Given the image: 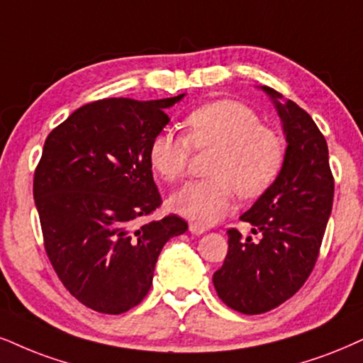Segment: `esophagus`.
<instances>
[{"label":"esophagus","mask_w":363,"mask_h":363,"mask_svg":"<svg viewBox=\"0 0 363 363\" xmlns=\"http://www.w3.org/2000/svg\"><path fill=\"white\" fill-rule=\"evenodd\" d=\"M189 230L191 232V234L200 235V234H203V232H205V227L202 225V223H199V222H191L190 225H189Z\"/></svg>","instance_id":"obj_1"}]
</instances>
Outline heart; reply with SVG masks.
<instances>
[{"label": "heart", "instance_id": "obj_1", "mask_svg": "<svg viewBox=\"0 0 363 363\" xmlns=\"http://www.w3.org/2000/svg\"><path fill=\"white\" fill-rule=\"evenodd\" d=\"M185 126V136L172 129L160 131L147 153L155 172L164 182L177 183L186 174L194 150H213L207 164L210 178L190 182L169 200L178 216L202 223L220 220L235 191L242 199L261 195L281 172L283 140L242 102L222 99L196 107Z\"/></svg>", "mask_w": 363, "mask_h": 363}]
</instances>
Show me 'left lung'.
<instances>
[{
	"label": "left lung",
	"mask_w": 363,
	"mask_h": 363,
	"mask_svg": "<svg viewBox=\"0 0 363 363\" xmlns=\"http://www.w3.org/2000/svg\"><path fill=\"white\" fill-rule=\"evenodd\" d=\"M262 89L283 119L284 163L276 182L240 217L257 240L227 230L229 250L212 279L218 298L244 315L274 310L303 288L318 261L335 191L328 146L315 121L296 102L281 104L283 96L274 89Z\"/></svg>",
	"instance_id": "8db88e82"
}]
</instances>
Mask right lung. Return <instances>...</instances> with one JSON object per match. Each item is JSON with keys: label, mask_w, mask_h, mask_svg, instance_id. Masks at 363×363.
<instances>
[{"label": "right lung", "mask_w": 363, "mask_h": 363, "mask_svg": "<svg viewBox=\"0 0 363 363\" xmlns=\"http://www.w3.org/2000/svg\"><path fill=\"white\" fill-rule=\"evenodd\" d=\"M182 97L89 102L45 140L33 177L45 252L65 289L94 311L140 305L163 245L189 229L174 213L140 223L163 203L147 153L169 123L164 109Z\"/></svg>", "instance_id": "add662e5"}]
</instances>
